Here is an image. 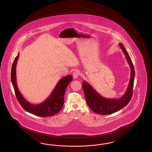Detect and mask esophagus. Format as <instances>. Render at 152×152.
<instances>
[{"label":"esophagus","instance_id":"esophagus-1","mask_svg":"<svg viewBox=\"0 0 152 152\" xmlns=\"http://www.w3.org/2000/svg\"><path fill=\"white\" fill-rule=\"evenodd\" d=\"M79 72L78 71H74V73H73V77H74V79H76V78H78V76H79Z\"/></svg>","mask_w":152,"mask_h":152}]
</instances>
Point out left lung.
Returning a JSON list of instances; mask_svg holds the SVG:
<instances>
[{
    "instance_id": "8db88e82",
    "label": "left lung",
    "mask_w": 152,
    "mask_h": 152,
    "mask_svg": "<svg viewBox=\"0 0 152 152\" xmlns=\"http://www.w3.org/2000/svg\"><path fill=\"white\" fill-rule=\"evenodd\" d=\"M119 46L131 69L129 85L123 96L118 99H107L101 96L89 83L85 81L83 83V90L88 106L93 111L101 115H109L121 110L128 105L133 95L135 77L133 64L124 45L120 43Z\"/></svg>"
}]
</instances>
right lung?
Masks as SVG:
<instances>
[{
    "instance_id": "obj_1",
    "label": "right lung",
    "mask_w": 152,
    "mask_h": 152,
    "mask_svg": "<svg viewBox=\"0 0 152 152\" xmlns=\"http://www.w3.org/2000/svg\"><path fill=\"white\" fill-rule=\"evenodd\" d=\"M19 53L15 58L11 71V80L16 97L20 105L28 113L41 117H47L58 113L64 104V95L66 88L72 80V76L67 75L57 83L51 95L40 104H33L28 102L19 91L17 83L16 66Z\"/></svg>"
}]
</instances>
